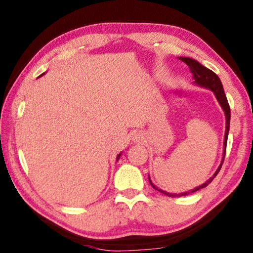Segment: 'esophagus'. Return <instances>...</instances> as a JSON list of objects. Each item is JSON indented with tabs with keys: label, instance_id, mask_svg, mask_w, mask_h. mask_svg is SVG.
Segmentation results:
<instances>
[{
	"label": "esophagus",
	"instance_id": "obj_1",
	"mask_svg": "<svg viewBox=\"0 0 253 253\" xmlns=\"http://www.w3.org/2000/svg\"><path fill=\"white\" fill-rule=\"evenodd\" d=\"M138 136H139V135H135L134 137H132V139H134V140L136 139V140H137V139H138V138H139V137H138Z\"/></svg>",
	"mask_w": 253,
	"mask_h": 253
}]
</instances>
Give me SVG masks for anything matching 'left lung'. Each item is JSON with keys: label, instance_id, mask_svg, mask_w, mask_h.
Wrapping results in <instances>:
<instances>
[{"label": "left lung", "instance_id": "obj_1", "mask_svg": "<svg viewBox=\"0 0 253 253\" xmlns=\"http://www.w3.org/2000/svg\"><path fill=\"white\" fill-rule=\"evenodd\" d=\"M179 59L182 60L183 62H185L186 65L190 68V70L192 74H193V79H194V84H199L201 87H204V88H208L210 90H212L214 92V95H215L217 101H219V104L221 105L222 109L224 110V114H225V135H224V148H223V157H222V162L219 166V169H216V172L213 174L212 177H210L207 182L202 185H200L198 187L193 188V190H191L190 192H185V193H178V194H175V193H169V192H165L161 190V188H158L157 186L154 185L152 183L151 178L148 176V181L151 183V185L153 186V188H155L158 192H161V193L170 196V198H177V196H185L190 193H194V192L201 190V188H204L207 187L210 183L213 181V178L216 176L217 173L220 172V169L222 168V164H223V161H224V156H225V149H226V142H228V135H229V129H230V116H231V113H230V106H229V102L228 99H226V96L224 93L223 90V85H222V83L219 77H217L215 74L212 70L208 69L207 67H204L201 65L200 62L196 61L194 59H191V58H187V57H179Z\"/></svg>", "mask_w": 253, "mask_h": 253}]
</instances>
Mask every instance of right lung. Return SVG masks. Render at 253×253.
Wrapping results in <instances>:
<instances>
[{
  "label": "right lung",
  "instance_id": "add662e5",
  "mask_svg": "<svg viewBox=\"0 0 253 253\" xmlns=\"http://www.w3.org/2000/svg\"><path fill=\"white\" fill-rule=\"evenodd\" d=\"M42 75H43V74H42ZM42 75H41V76H42ZM41 76H40V77H41ZM121 155H122V153H121V154H119V155L117 156V161L119 160V157H121Z\"/></svg>",
  "mask_w": 253,
  "mask_h": 253
}]
</instances>
